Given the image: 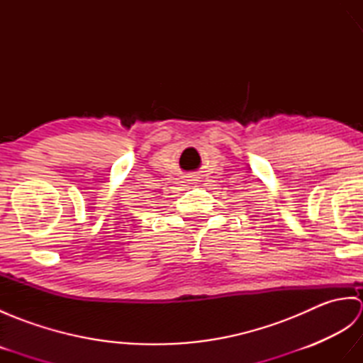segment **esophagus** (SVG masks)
Masks as SVG:
<instances>
[{
  "mask_svg": "<svg viewBox=\"0 0 363 363\" xmlns=\"http://www.w3.org/2000/svg\"><path fill=\"white\" fill-rule=\"evenodd\" d=\"M194 181H195V179H194Z\"/></svg>",
  "mask_w": 363,
  "mask_h": 363,
  "instance_id": "34e87169",
  "label": "esophagus"
}]
</instances>
